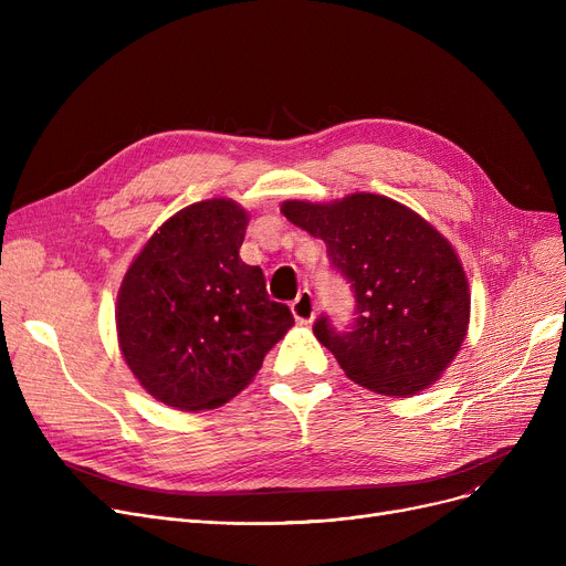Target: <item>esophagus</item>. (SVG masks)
Masks as SVG:
<instances>
[{"label":"esophagus","instance_id":"obj_1","mask_svg":"<svg viewBox=\"0 0 566 566\" xmlns=\"http://www.w3.org/2000/svg\"><path fill=\"white\" fill-rule=\"evenodd\" d=\"M291 312H293L295 321L312 323V318H314V314H316V301H314V295H312L310 291H301L298 298H295V301L291 303Z\"/></svg>","mask_w":566,"mask_h":566}]
</instances>
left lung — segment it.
<instances>
[{
  "label": "left lung",
  "mask_w": 566,
  "mask_h": 566,
  "mask_svg": "<svg viewBox=\"0 0 566 566\" xmlns=\"http://www.w3.org/2000/svg\"><path fill=\"white\" fill-rule=\"evenodd\" d=\"M282 213L321 238L331 268L350 284L355 318L346 328L328 314L314 321L316 339L346 376L390 397L431 385L468 331L470 293L452 245L410 208L369 192L286 201Z\"/></svg>",
  "instance_id": "left-lung-1"
}]
</instances>
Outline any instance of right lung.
<instances>
[{
	"instance_id": "right-lung-1",
	"label": "right lung",
	"mask_w": 566,
	"mask_h": 566,
	"mask_svg": "<svg viewBox=\"0 0 566 566\" xmlns=\"http://www.w3.org/2000/svg\"><path fill=\"white\" fill-rule=\"evenodd\" d=\"M248 213L229 199L169 218L128 268L116 301L124 358L148 395L178 410L229 401L293 325L243 245Z\"/></svg>"
}]
</instances>
